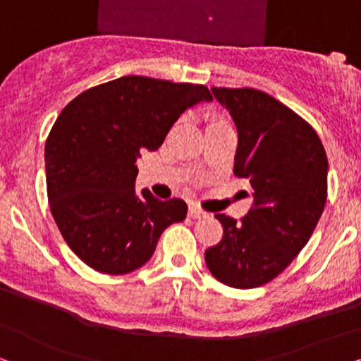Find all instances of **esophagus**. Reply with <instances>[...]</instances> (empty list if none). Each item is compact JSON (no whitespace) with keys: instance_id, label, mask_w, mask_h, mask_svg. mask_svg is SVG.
I'll return each instance as SVG.
<instances>
[{"instance_id":"34e87169","label":"esophagus","mask_w":361,"mask_h":361,"mask_svg":"<svg viewBox=\"0 0 361 361\" xmlns=\"http://www.w3.org/2000/svg\"><path fill=\"white\" fill-rule=\"evenodd\" d=\"M188 216H190L191 219H198V218H204L206 213H204L203 209L200 208V206L191 204V206H190V209H188Z\"/></svg>"}]
</instances>
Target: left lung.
Listing matches in <instances>:
<instances>
[{
	"label": "left lung",
	"instance_id": "1",
	"mask_svg": "<svg viewBox=\"0 0 361 361\" xmlns=\"http://www.w3.org/2000/svg\"><path fill=\"white\" fill-rule=\"evenodd\" d=\"M236 123L234 175L254 190L246 216L214 214L223 238L204 252L209 272L234 289L276 279L314 233L326 203L325 148L312 125L272 95L241 87H211Z\"/></svg>",
	"mask_w": 361,
	"mask_h": 361
}]
</instances>
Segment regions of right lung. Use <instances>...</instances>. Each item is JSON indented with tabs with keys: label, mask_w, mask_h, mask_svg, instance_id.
Instances as JSON below:
<instances>
[{
	"label": "right lung",
	"mask_w": 361,
	"mask_h": 361,
	"mask_svg": "<svg viewBox=\"0 0 361 361\" xmlns=\"http://www.w3.org/2000/svg\"><path fill=\"white\" fill-rule=\"evenodd\" d=\"M198 84L125 75L84 90L66 105L46 140L51 213L72 252L94 271L120 276L142 267L161 233L186 218L183 200L135 195L137 157L165 140L200 100Z\"/></svg>",
	"instance_id": "obj_1"
}]
</instances>
